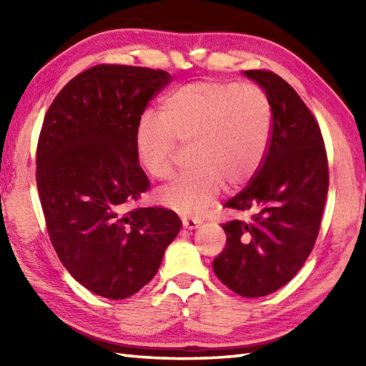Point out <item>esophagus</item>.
<instances>
[{
  "label": "esophagus",
  "mask_w": 366,
  "mask_h": 366,
  "mask_svg": "<svg viewBox=\"0 0 366 366\" xmlns=\"http://www.w3.org/2000/svg\"><path fill=\"white\" fill-rule=\"evenodd\" d=\"M199 224H201V222L197 219H182V227L185 229H195L199 227Z\"/></svg>",
  "instance_id": "esophagus-1"
}]
</instances>
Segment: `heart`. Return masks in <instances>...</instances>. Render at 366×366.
Returning <instances> with one entry per match:
<instances>
[{"label": "heart", "instance_id": "1", "mask_svg": "<svg viewBox=\"0 0 366 366\" xmlns=\"http://www.w3.org/2000/svg\"><path fill=\"white\" fill-rule=\"evenodd\" d=\"M274 108L258 84L195 81L168 94L160 116L143 114L135 126V149L147 174H174L177 143L190 144L195 169L163 187L159 203L182 215L212 204L223 184L236 189L252 181L266 159Z\"/></svg>", "mask_w": 366, "mask_h": 366}]
</instances>
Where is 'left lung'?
<instances>
[{
    "label": "left lung",
    "instance_id": "obj_1",
    "mask_svg": "<svg viewBox=\"0 0 366 366\" xmlns=\"http://www.w3.org/2000/svg\"><path fill=\"white\" fill-rule=\"evenodd\" d=\"M244 74L269 94L274 127L259 171L224 204L247 217L222 224L227 247L214 272L242 297H262L290 282L313 250L329 163L320 124L291 84L270 71Z\"/></svg>",
    "mask_w": 366,
    "mask_h": 366
}]
</instances>
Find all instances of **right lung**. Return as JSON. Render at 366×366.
<instances>
[{
	"label": "right lung",
	"mask_w": 366,
	"mask_h": 366,
	"mask_svg": "<svg viewBox=\"0 0 366 366\" xmlns=\"http://www.w3.org/2000/svg\"><path fill=\"white\" fill-rule=\"evenodd\" d=\"M171 75L99 64L54 97L37 142L36 181L46 231L76 282L107 299H127L157 274L182 222L163 207H126L149 189L135 126Z\"/></svg>",
	"instance_id": "1"
}]
</instances>
